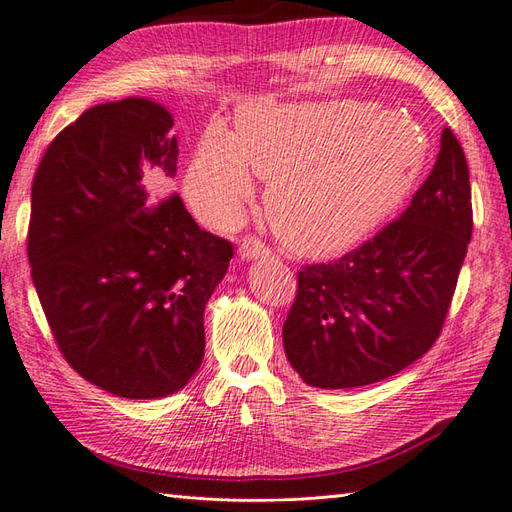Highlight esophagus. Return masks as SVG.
<instances>
[{
  "label": "esophagus",
  "instance_id": "obj_1",
  "mask_svg": "<svg viewBox=\"0 0 512 512\" xmlns=\"http://www.w3.org/2000/svg\"><path fill=\"white\" fill-rule=\"evenodd\" d=\"M238 252H241V256L243 258H247V260H252V258H260V256H267L271 249L260 241V238H256V236H247V238H243V243H241V247H238Z\"/></svg>",
  "mask_w": 512,
  "mask_h": 512
}]
</instances>
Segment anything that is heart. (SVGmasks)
Returning <instances> with one entry per match:
<instances>
[{
	"instance_id": "1",
	"label": "heart",
	"mask_w": 512,
	"mask_h": 512,
	"mask_svg": "<svg viewBox=\"0 0 512 512\" xmlns=\"http://www.w3.org/2000/svg\"><path fill=\"white\" fill-rule=\"evenodd\" d=\"M236 134L212 123L196 145L185 192L205 223L232 225L267 176L265 205L283 243L329 254L358 241L409 192L426 156L420 125L375 103H254Z\"/></svg>"
}]
</instances>
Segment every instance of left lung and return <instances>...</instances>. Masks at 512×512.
Segmentation results:
<instances>
[{
	"label": "left lung",
	"mask_w": 512,
	"mask_h": 512,
	"mask_svg": "<svg viewBox=\"0 0 512 512\" xmlns=\"http://www.w3.org/2000/svg\"><path fill=\"white\" fill-rule=\"evenodd\" d=\"M471 234L468 163L444 128L402 216L344 256L300 267L283 325L291 367L311 387L353 389L422 358L442 333Z\"/></svg>",
	"instance_id": "1"
}]
</instances>
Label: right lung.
<instances>
[{
    "label": "right lung",
    "mask_w": 512,
    "mask_h": 512,
    "mask_svg": "<svg viewBox=\"0 0 512 512\" xmlns=\"http://www.w3.org/2000/svg\"><path fill=\"white\" fill-rule=\"evenodd\" d=\"M172 114L103 103L61 130L30 194V276L61 356L119 398L183 389L205 356L203 314L234 245L170 192Z\"/></svg>",
    "instance_id": "obj_1"
}]
</instances>
